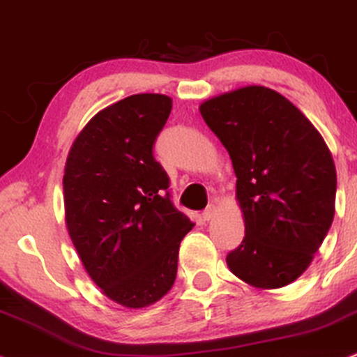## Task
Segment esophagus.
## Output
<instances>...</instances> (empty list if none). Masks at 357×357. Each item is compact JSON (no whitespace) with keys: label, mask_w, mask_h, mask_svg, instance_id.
<instances>
[{"label":"esophagus","mask_w":357,"mask_h":357,"mask_svg":"<svg viewBox=\"0 0 357 357\" xmlns=\"http://www.w3.org/2000/svg\"><path fill=\"white\" fill-rule=\"evenodd\" d=\"M215 212H217V207L215 205H208L207 208H205L204 211V213H202V217H204V220H212L213 219V215H215Z\"/></svg>","instance_id":"esophagus-1"}]
</instances>
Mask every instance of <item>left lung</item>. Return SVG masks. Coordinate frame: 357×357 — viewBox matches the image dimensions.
I'll list each match as a JSON object with an SVG mask.
<instances>
[{"label":"left lung","instance_id":"1","mask_svg":"<svg viewBox=\"0 0 357 357\" xmlns=\"http://www.w3.org/2000/svg\"><path fill=\"white\" fill-rule=\"evenodd\" d=\"M200 115L227 149L245 236L227 267L250 287L294 282L328 236L336 167L324 138L294 103L250 85L205 100Z\"/></svg>","mask_w":357,"mask_h":357}]
</instances>
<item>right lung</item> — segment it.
<instances>
[{
    "mask_svg": "<svg viewBox=\"0 0 357 357\" xmlns=\"http://www.w3.org/2000/svg\"><path fill=\"white\" fill-rule=\"evenodd\" d=\"M172 98L138 93L100 110L71 145L63 175L65 222L90 279L113 303L142 309L177 278L194 222L172 204L153 144Z\"/></svg>",
    "mask_w": 357,
    "mask_h": 357,
    "instance_id": "obj_1",
    "label": "right lung"
}]
</instances>
